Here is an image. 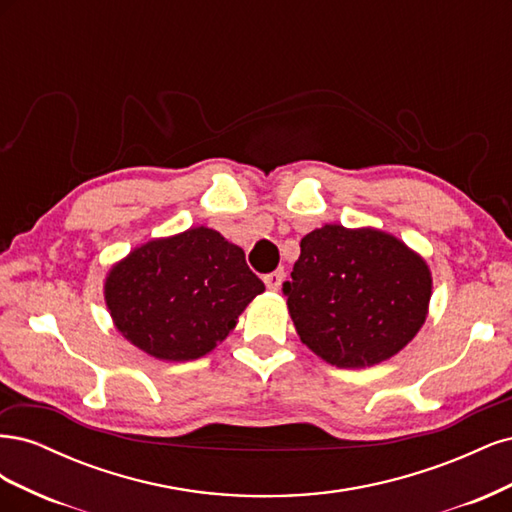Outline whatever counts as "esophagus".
I'll return each mask as SVG.
<instances>
[{"instance_id":"34e87169","label":"esophagus","mask_w":512,"mask_h":512,"mask_svg":"<svg viewBox=\"0 0 512 512\" xmlns=\"http://www.w3.org/2000/svg\"><path fill=\"white\" fill-rule=\"evenodd\" d=\"M262 280H265V284H267V288H269V290L277 292V290L282 288V282H284V271H273V273H267L265 277H262Z\"/></svg>"}]
</instances>
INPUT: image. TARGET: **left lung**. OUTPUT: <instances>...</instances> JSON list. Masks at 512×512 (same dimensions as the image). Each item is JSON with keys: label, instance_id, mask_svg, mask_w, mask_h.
Listing matches in <instances>:
<instances>
[{"label": "left lung", "instance_id": "8db88e82", "mask_svg": "<svg viewBox=\"0 0 512 512\" xmlns=\"http://www.w3.org/2000/svg\"><path fill=\"white\" fill-rule=\"evenodd\" d=\"M425 258L389 232L324 224L301 239L284 284L301 342L342 369L378 365L404 350L429 312Z\"/></svg>", "mask_w": 512, "mask_h": 512}]
</instances>
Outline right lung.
Instances as JSON below:
<instances>
[{
    "mask_svg": "<svg viewBox=\"0 0 512 512\" xmlns=\"http://www.w3.org/2000/svg\"><path fill=\"white\" fill-rule=\"evenodd\" d=\"M265 292L239 245L196 226L151 239L108 269L104 301L115 329L160 361H194L222 344Z\"/></svg>",
    "mask_w": 512,
    "mask_h": 512,
    "instance_id": "right-lung-1",
    "label": "right lung"
}]
</instances>
